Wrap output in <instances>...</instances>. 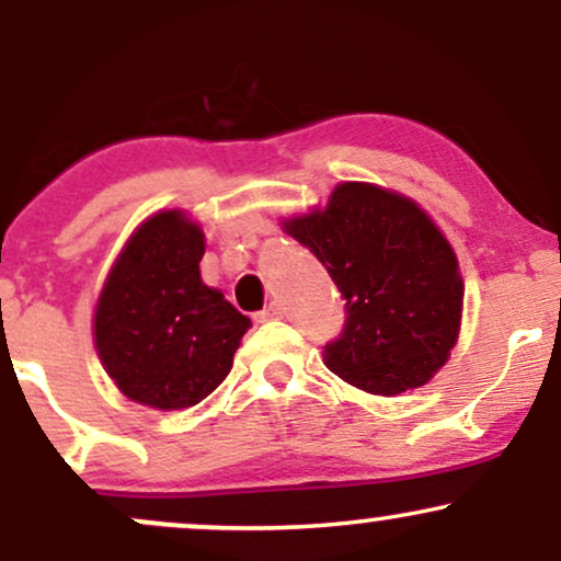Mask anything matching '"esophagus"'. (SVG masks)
I'll list each match as a JSON object with an SVG mask.
<instances>
[{
	"label": "esophagus",
	"mask_w": 561,
	"mask_h": 561,
	"mask_svg": "<svg viewBox=\"0 0 561 561\" xmlns=\"http://www.w3.org/2000/svg\"><path fill=\"white\" fill-rule=\"evenodd\" d=\"M282 317V308L276 306V302H268L263 311L255 313V321H272V319H279Z\"/></svg>",
	"instance_id": "34e87169"
}]
</instances>
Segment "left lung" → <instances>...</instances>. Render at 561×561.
Wrapping results in <instances>:
<instances>
[{
    "mask_svg": "<svg viewBox=\"0 0 561 561\" xmlns=\"http://www.w3.org/2000/svg\"><path fill=\"white\" fill-rule=\"evenodd\" d=\"M285 229L345 300L343 332L324 345L327 369L375 396L430 382L459 334L465 285L448 240L420 205L345 182L324 210Z\"/></svg>",
    "mask_w": 561,
    "mask_h": 561,
    "instance_id": "8db88e82",
    "label": "left lung"
}]
</instances>
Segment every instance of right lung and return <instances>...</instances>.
<instances>
[{
    "label": "right lung",
    "mask_w": 561,
    "mask_h": 561,
    "mask_svg": "<svg viewBox=\"0 0 561 561\" xmlns=\"http://www.w3.org/2000/svg\"><path fill=\"white\" fill-rule=\"evenodd\" d=\"M203 231L179 210L147 218L115 261L94 313L107 375L131 401L160 411L210 396L250 319L199 279Z\"/></svg>",
    "instance_id": "right-lung-1"
}]
</instances>
